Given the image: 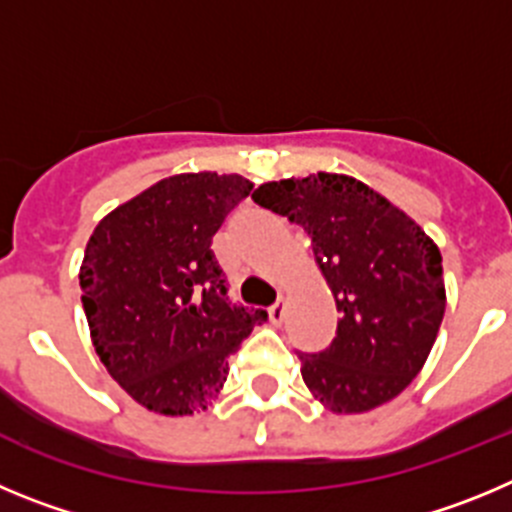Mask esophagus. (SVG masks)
<instances>
[{
	"label": "esophagus",
	"instance_id": "obj_1",
	"mask_svg": "<svg viewBox=\"0 0 512 512\" xmlns=\"http://www.w3.org/2000/svg\"><path fill=\"white\" fill-rule=\"evenodd\" d=\"M267 316H270V321H273V324H283V321H285V303L275 301L273 306L267 308Z\"/></svg>",
	"mask_w": 512,
	"mask_h": 512
}]
</instances>
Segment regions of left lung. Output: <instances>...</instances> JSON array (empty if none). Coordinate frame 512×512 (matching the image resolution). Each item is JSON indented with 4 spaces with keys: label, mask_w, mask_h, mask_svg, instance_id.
I'll return each mask as SVG.
<instances>
[{
    "label": "left lung",
    "mask_w": 512,
    "mask_h": 512,
    "mask_svg": "<svg viewBox=\"0 0 512 512\" xmlns=\"http://www.w3.org/2000/svg\"><path fill=\"white\" fill-rule=\"evenodd\" d=\"M252 199L303 227L342 316L324 352H296L308 390L334 413L372 411L403 393L444 319L439 247L349 176L262 183Z\"/></svg>",
    "instance_id": "1"
}]
</instances>
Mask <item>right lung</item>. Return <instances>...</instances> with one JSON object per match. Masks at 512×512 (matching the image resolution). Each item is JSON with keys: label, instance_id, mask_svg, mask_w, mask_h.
<instances>
[{"label": "right lung", "instance_id": "add662e5", "mask_svg": "<svg viewBox=\"0 0 512 512\" xmlns=\"http://www.w3.org/2000/svg\"><path fill=\"white\" fill-rule=\"evenodd\" d=\"M242 176L183 173L104 216L86 245L81 303L109 375L147 411H204L229 354L267 311L229 301L211 239L247 199Z\"/></svg>", "mask_w": 512, "mask_h": 512}]
</instances>
